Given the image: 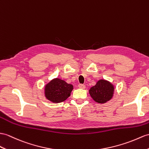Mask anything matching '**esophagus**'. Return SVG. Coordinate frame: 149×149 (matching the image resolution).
Returning a JSON list of instances; mask_svg holds the SVG:
<instances>
[{
    "mask_svg": "<svg viewBox=\"0 0 149 149\" xmlns=\"http://www.w3.org/2000/svg\"><path fill=\"white\" fill-rule=\"evenodd\" d=\"M78 87H79V88L84 89V88H85V85H83V84H79L78 85Z\"/></svg>",
    "mask_w": 149,
    "mask_h": 149,
    "instance_id": "34e87169",
    "label": "esophagus"
}]
</instances>
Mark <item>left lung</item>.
<instances>
[{
  "label": "left lung",
  "instance_id": "1",
  "mask_svg": "<svg viewBox=\"0 0 149 149\" xmlns=\"http://www.w3.org/2000/svg\"><path fill=\"white\" fill-rule=\"evenodd\" d=\"M114 86L106 79H99L95 85L89 90L90 96L95 102L104 104L109 101L114 95Z\"/></svg>",
  "mask_w": 149,
  "mask_h": 149
}]
</instances>
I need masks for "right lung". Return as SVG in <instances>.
<instances>
[{
  "label": "right lung",
  "mask_w": 149,
  "mask_h": 149,
  "mask_svg": "<svg viewBox=\"0 0 149 149\" xmlns=\"http://www.w3.org/2000/svg\"><path fill=\"white\" fill-rule=\"evenodd\" d=\"M73 86L60 78H54L44 86L46 99L53 103H60L71 95Z\"/></svg>",
  "instance_id": "right-lung-1"
}]
</instances>
